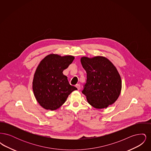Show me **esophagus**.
I'll use <instances>...</instances> for the list:
<instances>
[{
	"instance_id": "esophagus-1",
	"label": "esophagus",
	"mask_w": 151,
	"mask_h": 151,
	"mask_svg": "<svg viewBox=\"0 0 151 151\" xmlns=\"http://www.w3.org/2000/svg\"><path fill=\"white\" fill-rule=\"evenodd\" d=\"M76 87L78 88V90L80 89V86L79 84H76Z\"/></svg>"
}]
</instances>
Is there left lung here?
Listing matches in <instances>:
<instances>
[{
    "label": "left lung",
    "instance_id": "1",
    "mask_svg": "<svg viewBox=\"0 0 151 151\" xmlns=\"http://www.w3.org/2000/svg\"><path fill=\"white\" fill-rule=\"evenodd\" d=\"M86 71V82L82 93L88 103L96 109L106 108L118 99L122 81L116 67L106 58L97 56L81 58Z\"/></svg>",
    "mask_w": 151,
    "mask_h": 151
}]
</instances>
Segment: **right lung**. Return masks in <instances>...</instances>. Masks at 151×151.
I'll return each instance as SVG.
<instances>
[{
    "label": "right lung",
    "instance_id": "right-lung-1",
    "mask_svg": "<svg viewBox=\"0 0 151 151\" xmlns=\"http://www.w3.org/2000/svg\"><path fill=\"white\" fill-rule=\"evenodd\" d=\"M75 57H61L51 54L38 65L33 80V91L36 100L42 108L54 110L60 108L68 95L78 89L69 84L63 70L72 63Z\"/></svg>",
    "mask_w": 151,
    "mask_h": 151
}]
</instances>
